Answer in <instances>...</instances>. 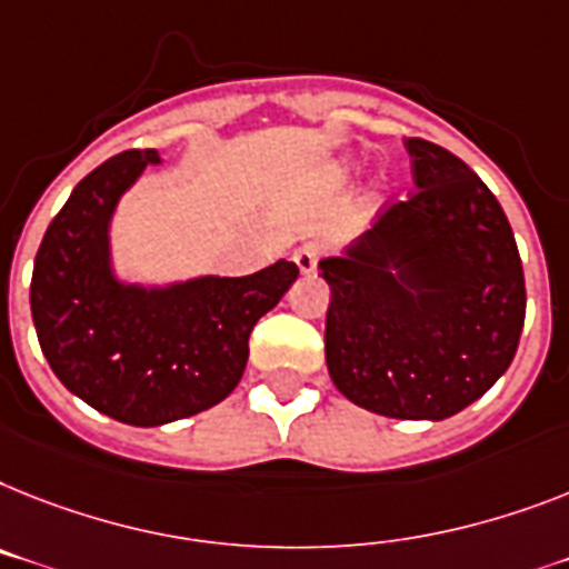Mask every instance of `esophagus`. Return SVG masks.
<instances>
[{
    "instance_id": "1",
    "label": "esophagus",
    "mask_w": 569,
    "mask_h": 569,
    "mask_svg": "<svg viewBox=\"0 0 569 569\" xmlns=\"http://www.w3.org/2000/svg\"><path fill=\"white\" fill-rule=\"evenodd\" d=\"M319 256H322V243H319V241L302 243V247H299V250L293 252L296 270H299V273H302V276H311L313 270H317Z\"/></svg>"
}]
</instances>
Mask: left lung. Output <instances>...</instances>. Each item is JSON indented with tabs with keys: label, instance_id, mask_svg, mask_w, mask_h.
<instances>
[{
	"label": "left lung",
	"instance_id": "obj_1",
	"mask_svg": "<svg viewBox=\"0 0 569 569\" xmlns=\"http://www.w3.org/2000/svg\"><path fill=\"white\" fill-rule=\"evenodd\" d=\"M416 194L340 256L326 363L363 410L442 421L482 398L518 351L527 284L503 206L450 150L407 139Z\"/></svg>",
	"mask_w": 569,
	"mask_h": 569
}]
</instances>
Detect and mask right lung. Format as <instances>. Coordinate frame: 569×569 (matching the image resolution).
Segmentation results:
<instances>
[{"instance_id": "right-lung-1", "label": "right lung", "mask_w": 569, "mask_h": 569, "mask_svg": "<svg viewBox=\"0 0 569 569\" xmlns=\"http://www.w3.org/2000/svg\"><path fill=\"white\" fill-rule=\"evenodd\" d=\"M159 150H127L83 177L42 234L31 276L37 340L72 396L121 425L159 427L238 387L250 331L290 290L288 258L252 276L133 281L112 256L121 197Z\"/></svg>"}]
</instances>
